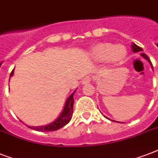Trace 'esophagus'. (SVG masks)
<instances>
[{
    "label": "esophagus",
    "instance_id": "obj_1",
    "mask_svg": "<svg viewBox=\"0 0 158 158\" xmlns=\"http://www.w3.org/2000/svg\"><path fill=\"white\" fill-rule=\"evenodd\" d=\"M92 81V78L90 76H86L85 78H84V79H83V81H82V83H83V84H89V83H90V82Z\"/></svg>",
    "mask_w": 158,
    "mask_h": 158
}]
</instances>
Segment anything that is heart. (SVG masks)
Wrapping results in <instances>:
<instances>
[{
	"label": "heart",
	"instance_id": "obj_1",
	"mask_svg": "<svg viewBox=\"0 0 158 158\" xmlns=\"http://www.w3.org/2000/svg\"><path fill=\"white\" fill-rule=\"evenodd\" d=\"M90 56L96 61L106 60L108 63L118 64L125 59L126 50L122 45L110 43H98L90 49Z\"/></svg>",
	"mask_w": 158,
	"mask_h": 158
}]
</instances>
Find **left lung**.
<instances>
[{
  "label": "left lung",
  "instance_id": "obj_1",
  "mask_svg": "<svg viewBox=\"0 0 158 158\" xmlns=\"http://www.w3.org/2000/svg\"><path fill=\"white\" fill-rule=\"evenodd\" d=\"M132 49H133V52H143V51L142 49V48H140V47L137 46V45H136V44H135V43L133 44ZM141 56H142L143 57V58H145V59H146V60H148V61H149L150 63H151V60H150L149 57L147 55L145 54V53H141ZM151 64H152V63H151Z\"/></svg>",
  "mask_w": 158,
  "mask_h": 158
}]
</instances>
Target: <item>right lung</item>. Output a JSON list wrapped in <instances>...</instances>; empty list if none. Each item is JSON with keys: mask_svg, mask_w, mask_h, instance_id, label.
<instances>
[{"mask_svg": "<svg viewBox=\"0 0 158 158\" xmlns=\"http://www.w3.org/2000/svg\"><path fill=\"white\" fill-rule=\"evenodd\" d=\"M14 74V69L11 71L10 76H12ZM75 91L68 98L65 106H64V110L61 113V115H60L56 120H55L54 122L51 123L49 125H45V126H41V127H31L28 126V128L35 130L37 131H41V132H49V131H55L64 127V125H66L69 122V120L71 119L72 115H73V105H74V96Z\"/></svg>", "mask_w": 158, "mask_h": 158, "instance_id": "obj_1", "label": "right lung"}]
</instances>
